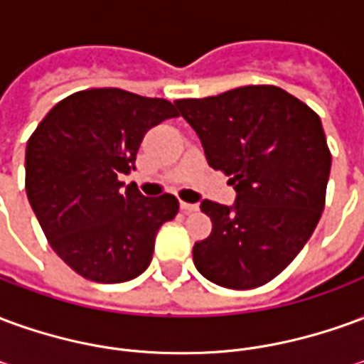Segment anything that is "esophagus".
Instances as JSON below:
<instances>
[{"mask_svg":"<svg viewBox=\"0 0 364 364\" xmlns=\"http://www.w3.org/2000/svg\"><path fill=\"white\" fill-rule=\"evenodd\" d=\"M181 210L185 214H191V213H197L198 210V205H191V203H181Z\"/></svg>","mask_w":364,"mask_h":364,"instance_id":"obj_1","label":"esophagus"}]
</instances>
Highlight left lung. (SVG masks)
<instances>
[{
	"instance_id": "1",
	"label": "left lung",
	"mask_w": 364,
	"mask_h": 364,
	"mask_svg": "<svg viewBox=\"0 0 364 364\" xmlns=\"http://www.w3.org/2000/svg\"><path fill=\"white\" fill-rule=\"evenodd\" d=\"M175 105L208 166L236 189L232 206L200 203L213 232L193 247L195 267L224 289L261 287L289 267L320 222L331 169L320 117L274 85Z\"/></svg>"
}]
</instances>
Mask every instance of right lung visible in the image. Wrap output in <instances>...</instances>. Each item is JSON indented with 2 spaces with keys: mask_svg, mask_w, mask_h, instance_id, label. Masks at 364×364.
<instances>
[{
  "mask_svg": "<svg viewBox=\"0 0 364 364\" xmlns=\"http://www.w3.org/2000/svg\"><path fill=\"white\" fill-rule=\"evenodd\" d=\"M173 117L166 99L85 90L54 105L28 138V203L52 250L83 279L124 282L150 265L156 234L179 200L144 197L120 175L134 169L146 132Z\"/></svg>",
  "mask_w": 364,
  "mask_h": 364,
  "instance_id": "add662e5",
  "label": "right lung"
}]
</instances>
